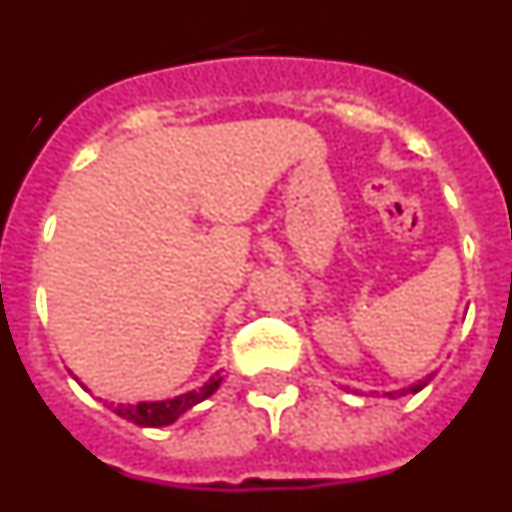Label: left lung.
<instances>
[{"instance_id":"left-lung-1","label":"left lung","mask_w":512,"mask_h":512,"mask_svg":"<svg viewBox=\"0 0 512 512\" xmlns=\"http://www.w3.org/2000/svg\"><path fill=\"white\" fill-rule=\"evenodd\" d=\"M433 379V374L431 377H425V379H420V382H415V384H410V387H405V390H395V392H387V397H392V400H395V397H402V395H410V392H420L425 387V384L431 382Z\"/></svg>"}]
</instances>
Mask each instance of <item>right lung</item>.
<instances>
[{"label":"right lung","mask_w":512,"mask_h":512,"mask_svg":"<svg viewBox=\"0 0 512 512\" xmlns=\"http://www.w3.org/2000/svg\"><path fill=\"white\" fill-rule=\"evenodd\" d=\"M223 382V374L215 372V377H210V382H205L200 390L184 392L179 397H171V400H156V402H138V405H117L115 413L120 418L130 420L135 425H146V428H161V425H171L174 420L182 418L187 410H192L197 402L207 400L212 392L220 387ZM87 390V387H84Z\"/></svg>","instance_id":"right-lung-1"}]
</instances>
